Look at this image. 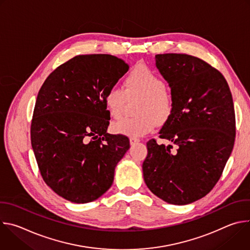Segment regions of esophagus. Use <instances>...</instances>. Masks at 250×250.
Returning a JSON list of instances; mask_svg holds the SVG:
<instances>
[{"label":"esophagus","mask_w":250,"mask_h":250,"mask_svg":"<svg viewBox=\"0 0 250 250\" xmlns=\"http://www.w3.org/2000/svg\"><path fill=\"white\" fill-rule=\"evenodd\" d=\"M129 142H130V146H135L136 144H138V142H139V139H138V138L131 137V138L129 139Z\"/></svg>","instance_id":"esophagus-1"}]
</instances>
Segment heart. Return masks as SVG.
Instances as JSON below:
<instances>
[{
  "label": "heart",
  "mask_w": 250,
  "mask_h": 250,
  "mask_svg": "<svg viewBox=\"0 0 250 250\" xmlns=\"http://www.w3.org/2000/svg\"><path fill=\"white\" fill-rule=\"evenodd\" d=\"M139 99L134 118H124L112 125L116 133L139 137L150 132L156 124L166 123L172 116L175 98L169 87L153 70L137 65L124 81V89L113 86L104 95V104L113 118L125 113L127 101Z\"/></svg>",
  "instance_id": "obj_1"
}]
</instances>
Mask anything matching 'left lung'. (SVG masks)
Masks as SVG:
<instances>
[{"mask_svg":"<svg viewBox=\"0 0 250 250\" xmlns=\"http://www.w3.org/2000/svg\"><path fill=\"white\" fill-rule=\"evenodd\" d=\"M156 67L175 98L171 118L159 137L172 146L147 141L142 164L148 189L172 205H187L207 194L220 180L232 151L235 115L223 74L201 58L185 53L155 55Z\"/></svg>","mask_w":250,"mask_h":250,"instance_id":"obj_1","label":"left lung"}]
</instances>
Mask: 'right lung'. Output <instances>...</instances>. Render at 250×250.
I'll use <instances>...</instances> for the list:
<instances>
[{
  "instance_id": "right-lung-1",
  "label": "right lung",
  "mask_w": 250,
  "mask_h": 250,
  "mask_svg": "<svg viewBox=\"0 0 250 250\" xmlns=\"http://www.w3.org/2000/svg\"><path fill=\"white\" fill-rule=\"evenodd\" d=\"M128 70L110 54L77 55L58 66L35 102L31 146L42 179L67 201L85 204L110 189L129 139L110 134L104 95Z\"/></svg>"
}]
</instances>
